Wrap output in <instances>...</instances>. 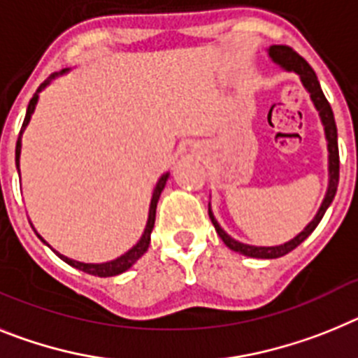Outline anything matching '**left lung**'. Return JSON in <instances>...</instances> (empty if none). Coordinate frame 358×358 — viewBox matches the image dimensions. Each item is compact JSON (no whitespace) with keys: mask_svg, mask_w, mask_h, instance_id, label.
<instances>
[{"mask_svg":"<svg viewBox=\"0 0 358 358\" xmlns=\"http://www.w3.org/2000/svg\"><path fill=\"white\" fill-rule=\"evenodd\" d=\"M268 55L272 59L273 63L279 64L282 70L287 71H295L297 76L301 77V83L306 88V92L310 93V99H312L313 106L319 111V117H321V122L324 126V135H326V142H328V173H329V180H328V191H326V196L322 200L321 207L317 210L315 217H313L312 222L308 225L304 227V231L299 232V234L295 236L294 239L287 241V243L282 245H275V247H254V245H245L239 243L236 239H232L231 236L227 234L223 231L220 223L216 222V217H214L213 210L209 207V217L210 222H213L214 229H216L217 236L223 239V243L227 247L234 250V252L243 254V256L248 257H259V259H275V257H281L285 254L292 252L295 247H299L303 243L304 239L308 238L313 231H315V227L321 223L322 216H324L326 209H328L331 201L335 198V192H337V185H338V145H337V126H335V119H334V111H331V106L329 102L326 101L324 93H322L321 85H319V80H317L315 71L312 70L306 61L301 57L297 52L290 48V46H282V45H272L268 48Z\"/></svg>","mask_w":358,"mask_h":358,"instance_id":"8db88e82","label":"left lung"}]
</instances>
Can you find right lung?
Returning a JSON list of instances; mask_svg holds the SVG:
<instances>
[{"mask_svg":"<svg viewBox=\"0 0 358 358\" xmlns=\"http://www.w3.org/2000/svg\"><path fill=\"white\" fill-rule=\"evenodd\" d=\"M66 70L59 71V73H64ZM59 73H54V76H50L48 79L43 83L39 88H37V92L34 93V97L30 99L29 102V108H27V115H24V120H23V126H21V131H20V136H17V144H15V167H17V173H20V155H21V135H23L24 127L29 126L30 122V117H32L34 110H36V104H37V99H39V93L43 92V90L46 88V86L50 85V80L55 79V77L59 76ZM167 178H169V173H166V175H162L160 180L157 182V187H155L153 191V196H151V205H149V216H148V223H145V229H144V234H142V238L138 239V243L135 245V247H131L129 250H127L126 254H122L120 257H117V259H111L108 261V263H80V261H76V259H70V257L63 256V254L59 252H54L57 254L59 257L63 261H66L68 265L73 266V268H79L83 270V272L86 273H92V275H99V278H111V275H119V273L126 272L129 266H133L136 263V261L141 259L142 256L145 254V250H148L149 247V241H151V231H153L155 227V214H157V203H158V198H160L162 191H164V187H166V182ZM39 236V234H37ZM41 238V236H39ZM43 239V238H41ZM43 243H46L45 239H43ZM48 245V243H46Z\"/></svg>","mask_w":358,"mask_h":358,"instance_id":"obj_1","label":"right lung"}]
</instances>
